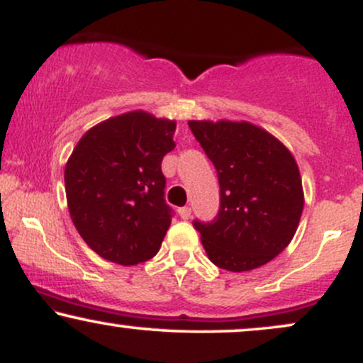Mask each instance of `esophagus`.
<instances>
[{
	"instance_id": "1",
	"label": "esophagus",
	"mask_w": 363,
	"mask_h": 363,
	"mask_svg": "<svg viewBox=\"0 0 363 363\" xmlns=\"http://www.w3.org/2000/svg\"><path fill=\"white\" fill-rule=\"evenodd\" d=\"M179 216H181L182 220H189L191 218V208L189 206L179 208Z\"/></svg>"
}]
</instances>
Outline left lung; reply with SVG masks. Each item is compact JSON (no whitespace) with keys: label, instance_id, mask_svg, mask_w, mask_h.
<instances>
[{"label":"left lung","instance_id":"1","mask_svg":"<svg viewBox=\"0 0 363 363\" xmlns=\"http://www.w3.org/2000/svg\"><path fill=\"white\" fill-rule=\"evenodd\" d=\"M215 165L220 208L211 222L194 220L210 261L249 272L277 257L295 235L303 210L301 172L274 136L249 123L189 121Z\"/></svg>","mask_w":363,"mask_h":363}]
</instances>
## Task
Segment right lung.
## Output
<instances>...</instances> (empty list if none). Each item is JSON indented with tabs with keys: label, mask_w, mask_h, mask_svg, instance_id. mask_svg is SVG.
Listing matches in <instances>:
<instances>
[{
	"label": "right lung",
	"mask_w": 363,
	"mask_h": 363,
	"mask_svg": "<svg viewBox=\"0 0 363 363\" xmlns=\"http://www.w3.org/2000/svg\"><path fill=\"white\" fill-rule=\"evenodd\" d=\"M174 133V121L128 112L91 128L73 150L65 170L69 215L104 259L133 266L160 249L174 216L162 172Z\"/></svg>",
	"instance_id": "1"
}]
</instances>
